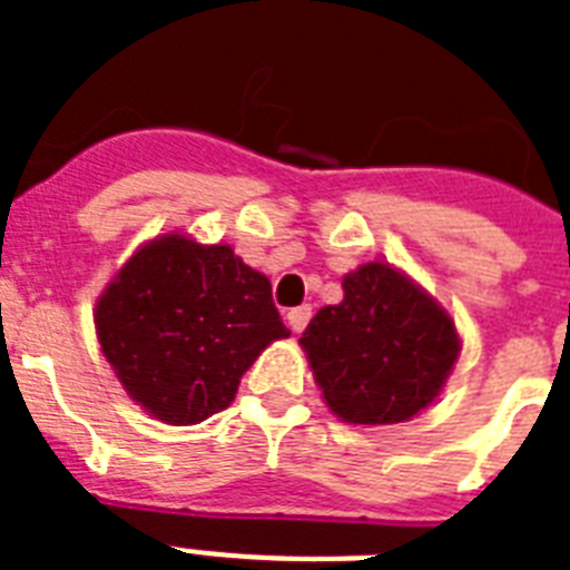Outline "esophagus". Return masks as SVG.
Returning <instances> with one entry per match:
<instances>
[{"label": "esophagus", "instance_id": "1", "mask_svg": "<svg viewBox=\"0 0 570 570\" xmlns=\"http://www.w3.org/2000/svg\"><path fill=\"white\" fill-rule=\"evenodd\" d=\"M308 322H311L308 305H299V308L288 311V325H291V331H296V334H299V331H305V325H308Z\"/></svg>", "mask_w": 570, "mask_h": 570}]
</instances>
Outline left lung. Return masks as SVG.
I'll use <instances>...</instances> for the list:
<instances>
[{"label": "left lung", "instance_id": "8db88e82", "mask_svg": "<svg viewBox=\"0 0 570 570\" xmlns=\"http://www.w3.org/2000/svg\"><path fill=\"white\" fill-rule=\"evenodd\" d=\"M345 299L316 311L299 345L340 420L394 425L436 400L456 356L454 320L382 262L342 279Z\"/></svg>", "mask_w": 570, "mask_h": 570}]
</instances>
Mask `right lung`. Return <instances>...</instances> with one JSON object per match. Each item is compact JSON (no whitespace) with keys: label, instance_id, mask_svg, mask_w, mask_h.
<instances>
[{"label":"right lung","instance_id":"add662e5","mask_svg":"<svg viewBox=\"0 0 570 570\" xmlns=\"http://www.w3.org/2000/svg\"><path fill=\"white\" fill-rule=\"evenodd\" d=\"M94 316L125 391L168 425H196L225 411L256 356L291 334L268 276L230 245L179 234L136 250Z\"/></svg>","mask_w":570,"mask_h":570}]
</instances>
